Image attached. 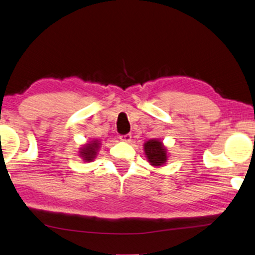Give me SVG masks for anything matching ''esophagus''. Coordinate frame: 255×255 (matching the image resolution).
<instances>
[{
	"mask_svg": "<svg viewBox=\"0 0 255 255\" xmlns=\"http://www.w3.org/2000/svg\"><path fill=\"white\" fill-rule=\"evenodd\" d=\"M120 141L124 142H130L131 141V134H125V135H120Z\"/></svg>",
	"mask_w": 255,
	"mask_h": 255,
	"instance_id": "obj_1",
	"label": "esophagus"
}]
</instances>
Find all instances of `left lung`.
I'll return each mask as SVG.
<instances>
[{
    "instance_id": "obj_1",
    "label": "left lung",
    "mask_w": 255,
    "mask_h": 255,
    "mask_svg": "<svg viewBox=\"0 0 255 255\" xmlns=\"http://www.w3.org/2000/svg\"><path fill=\"white\" fill-rule=\"evenodd\" d=\"M144 151L148 157L149 162L155 166H160V165L166 162V151L162 145V142L150 139L144 144Z\"/></svg>"
}]
</instances>
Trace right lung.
<instances>
[{
	"mask_svg": "<svg viewBox=\"0 0 255 255\" xmlns=\"http://www.w3.org/2000/svg\"><path fill=\"white\" fill-rule=\"evenodd\" d=\"M98 145H99V143H97V141H92V143H89V144H87L83 149H82L81 156L83 157L84 160L90 162V160L95 158L97 149H98Z\"/></svg>",
	"mask_w": 255,
	"mask_h": 255,
	"instance_id": "obj_1",
	"label": "right lung"
}]
</instances>
